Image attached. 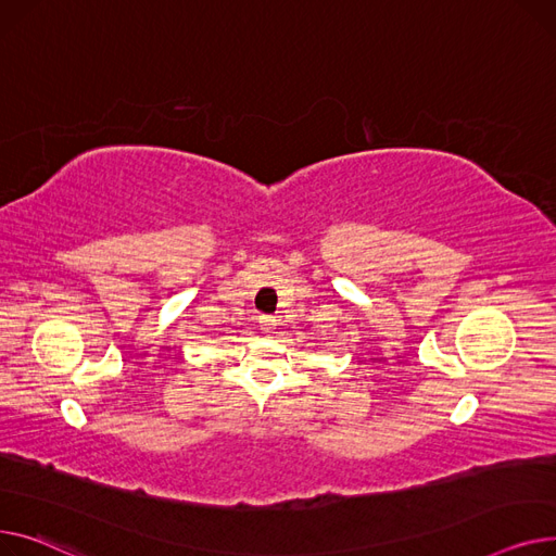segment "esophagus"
<instances>
[{
    "instance_id": "1",
    "label": "esophagus",
    "mask_w": 556,
    "mask_h": 556,
    "mask_svg": "<svg viewBox=\"0 0 556 556\" xmlns=\"http://www.w3.org/2000/svg\"><path fill=\"white\" fill-rule=\"evenodd\" d=\"M260 328H263L265 332H271L276 328V316H269V314L260 316Z\"/></svg>"
}]
</instances>
